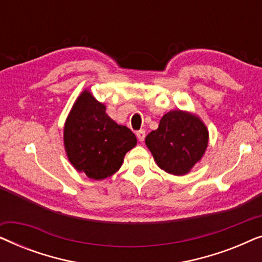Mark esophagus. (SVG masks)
<instances>
[{
    "instance_id": "34e87169",
    "label": "esophagus",
    "mask_w": 262,
    "mask_h": 262,
    "mask_svg": "<svg viewBox=\"0 0 262 262\" xmlns=\"http://www.w3.org/2000/svg\"><path fill=\"white\" fill-rule=\"evenodd\" d=\"M137 138H138V141L139 142H143L144 141V138H145V131L144 130H139V131H137Z\"/></svg>"
}]
</instances>
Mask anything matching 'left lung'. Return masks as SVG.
Masks as SVG:
<instances>
[{
    "label": "left lung",
    "mask_w": 262,
    "mask_h": 262,
    "mask_svg": "<svg viewBox=\"0 0 262 262\" xmlns=\"http://www.w3.org/2000/svg\"><path fill=\"white\" fill-rule=\"evenodd\" d=\"M209 142L205 124L194 114L170 111L160 120L157 130L145 137L157 166L173 175H185L202 159Z\"/></svg>",
    "instance_id": "1"
}]
</instances>
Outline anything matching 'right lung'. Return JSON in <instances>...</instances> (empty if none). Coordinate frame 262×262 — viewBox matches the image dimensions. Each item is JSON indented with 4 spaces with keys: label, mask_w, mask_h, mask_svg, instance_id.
Returning <instances> with one entry per match:
<instances>
[{
    "label": "right lung",
    "mask_w": 262,
    "mask_h": 262,
    "mask_svg": "<svg viewBox=\"0 0 262 262\" xmlns=\"http://www.w3.org/2000/svg\"><path fill=\"white\" fill-rule=\"evenodd\" d=\"M136 144L137 138L130 128L111 119L106 106L91 92H82L64 125V146L76 170L94 180L108 178Z\"/></svg>",
    "instance_id": "add662e5"
}]
</instances>
